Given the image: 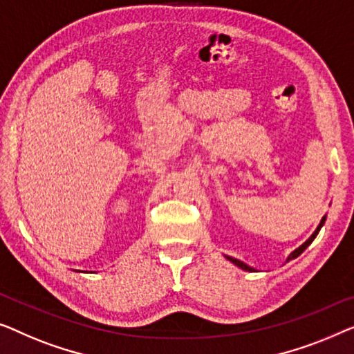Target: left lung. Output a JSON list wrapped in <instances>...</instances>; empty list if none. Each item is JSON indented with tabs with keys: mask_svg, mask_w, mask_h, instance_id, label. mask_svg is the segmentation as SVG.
<instances>
[{
	"mask_svg": "<svg viewBox=\"0 0 354 354\" xmlns=\"http://www.w3.org/2000/svg\"><path fill=\"white\" fill-rule=\"evenodd\" d=\"M324 221H326V216H322V220H321V223H319V226H317L316 227V231L315 232H313V236L310 237V239H308V241L305 242V243H303V245H300V247H298L297 248V250H293L292 253H290V255H288V258H287V261H290V260H293V258H297L298 255H301V253L303 252H305L306 250V247L308 245H310V243L313 242V241H315V239H316V236H317V234H319V231H321V227L322 226H324ZM227 258V260L229 261H231V263H234V265H236V266H239V268H241V270H243V271H255V270H253V268H250V266H248V265H245V263H243V261H241V260H236V258H232V257H226Z\"/></svg>",
	"mask_w": 354,
	"mask_h": 354,
	"instance_id": "1",
	"label": "left lung"
}]
</instances>
